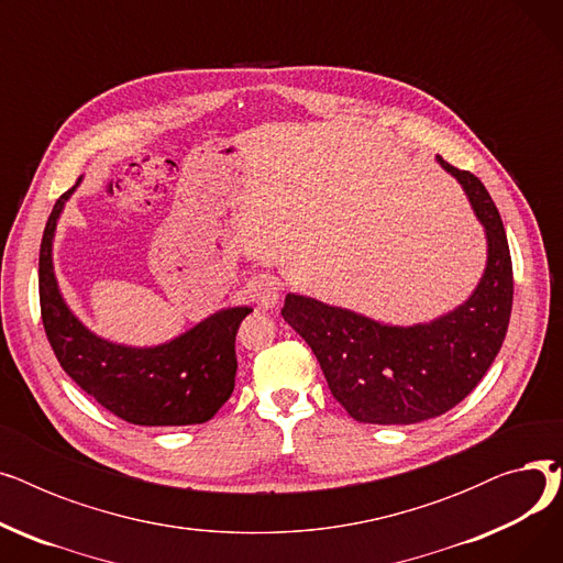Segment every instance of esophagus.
Instances as JSON below:
<instances>
[{
  "instance_id": "obj_1",
  "label": "esophagus",
  "mask_w": 563,
  "mask_h": 563,
  "mask_svg": "<svg viewBox=\"0 0 563 563\" xmlns=\"http://www.w3.org/2000/svg\"><path fill=\"white\" fill-rule=\"evenodd\" d=\"M249 297L251 301H255L260 308H274L280 299V287L274 278L269 276H260V278H253L249 283Z\"/></svg>"
}]
</instances>
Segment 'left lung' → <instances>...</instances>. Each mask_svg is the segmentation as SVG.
Segmentation results:
<instances>
[{
    "mask_svg": "<svg viewBox=\"0 0 563 563\" xmlns=\"http://www.w3.org/2000/svg\"><path fill=\"white\" fill-rule=\"evenodd\" d=\"M75 187L54 202L38 257L41 317L56 361L86 395L125 422L187 427L212 420L234 390V335L251 308L221 310L153 349L111 344L93 335L64 303L52 272L56 219Z\"/></svg>",
    "mask_w": 563,
    "mask_h": 563,
    "instance_id": "left-lung-1",
    "label": "left lung"
}]
</instances>
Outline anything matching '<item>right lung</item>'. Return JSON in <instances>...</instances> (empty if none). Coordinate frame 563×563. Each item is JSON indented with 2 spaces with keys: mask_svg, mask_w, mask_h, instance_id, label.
I'll return each instance as SVG.
<instances>
[{
  "mask_svg": "<svg viewBox=\"0 0 563 563\" xmlns=\"http://www.w3.org/2000/svg\"><path fill=\"white\" fill-rule=\"evenodd\" d=\"M440 164L459 177L488 236L486 274L463 306L410 329L297 294H287L280 310L310 344L331 395L358 422L416 424L448 412L477 388L509 329L514 266L497 207L477 175Z\"/></svg>",
  "mask_w": 563,
  "mask_h": 563,
  "instance_id": "add662e5",
  "label": "right lung"
}]
</instances>
